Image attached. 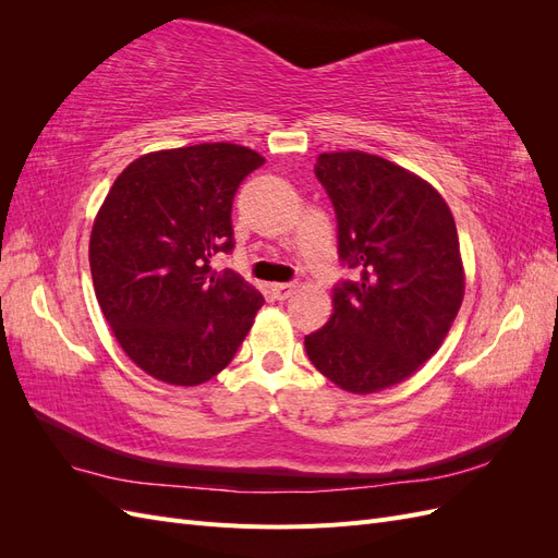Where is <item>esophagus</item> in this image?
<instances>
[{
	"label": "esophagus",
	"mask_w": 558,
	"mask_h": 558,
	"mask_svg": "<svg viewBox=\"0 0 558 558\" xmlns=\"http://www.w3.org/2000/svg\"><path fill=\"white\" fill-rule=\"evenodd\" d=\"M295 289V283H272V295L277 300H286Z\"/></svg>",
	"instance_id": "34e87169"
}]
</instances>
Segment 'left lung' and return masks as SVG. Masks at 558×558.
I'll use <instances>...</instances> for the list:
<instances>
[{"mask_svg":"<svg viewBox=\"0 0 558 558\" xmlns=\"http://www.w3.org/2000/svg\"><path fill=\"white\" fill-rule=\"evenodd\" d=\"M314 174L335 209L337 256L359 279L335 283V312L305 351L344 391L375 393L447 337L465 289L459 234L433 185L379 156L320 154Z\"/></svg>","mask_w":558,"mask_h":558,"instance_id":"left-lung-1","label":"left lung"}]
</instances>
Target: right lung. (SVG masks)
<instances>
[{"label": "right lung", "instance_id": "right-lung-1", "mask_svg": "<svg viewBox=\"0 0 558 558\" xmlns=\"http://www.w3.org/2000/svg\"><path fill=\"white\" fill-rule=\"evenodd\" d=\"M265 162L238 144H197L128 165L90 234L95 295L123 351L167 384L197 386L234 359L263 307L238 272L232 199Z\"/></svg>", "mask_w": 558, "mask_h": 558}]
</instances>
